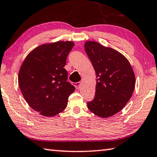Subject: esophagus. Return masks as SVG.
Here are the masks:
<instances>
[{"label": "esophagus", "instance_id": "obj_1", "mask_svg": "<svg viewBox=\"0 0 157 157\" xmlns=\"http://www.w3.org/2000/svg\"><path fill=\"white\" fill-rule=\"evenodd\" d=\"M81 86V82H77V83H74V86H75L76 90H78L79 88H80Z\"/></svg>", "mask_w": 157, "mask_h": 157}]
</instances>
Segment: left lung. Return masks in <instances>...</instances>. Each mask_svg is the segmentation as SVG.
Returning a JSON list of instances; mask_svg holds the SVG:
<instances>
[{"mask_svg":"<svg viewBox=\"0 0 157 157\" xmlns=\"http://www.w3.org/2000/svg\"><path fill=\"white\" fill-rule=\"evenodd\" d=\"M85 50L97 74L95 97L88 109L101 118L118 113L130 99L135 76L130 62L115 49L95 41H87Z\"/></svg>","mask_w":157,"mask_h":157,"instance_id":"8db88e82","label":"left lung"}]
</instances>
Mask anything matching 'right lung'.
I'll return each mask as SVG.
<instances>
[{
  "mask_svg": "<svg viewBox=\"0 0 157 157\" xmlns=\"http://www.w3.org/2000/svg\"><path fill=\"white\" fill-rule=\"evenodd\" d=\"M74 45L72 41H57L37 47L26 56L18 73V85L25 100L45 117L56 116L67 105L75 87L67 80L64 68Z\"/></svg>",
  "mask_w": 157,
  "mask_h": 157,
  "instance_id": "add662e5",
  "label": "right lung"
}]
</instances>
